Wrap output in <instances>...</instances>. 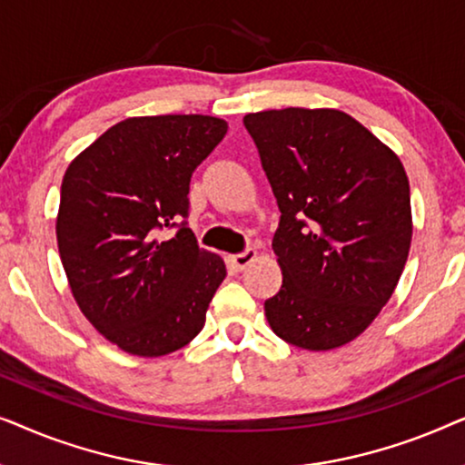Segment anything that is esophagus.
I'll return each instance as SVG.
<instances>
[{"label":"esophagus","mask_w":465,"mask_h":465,"mask_svg":"<svg viewBox=\"0 0 465 465\" xmlns=\"http://www.w3.org/2000/svg\"><path fill=\"white\" fill-rule=\"evenodd\" d=\"M256 250H245L243 253H234V256H231L228 260H231V264L234 266L237 271H243L245 266H250L253 260H256Z\"/></svg>","instance_id":"obj_1"}]
</instances>
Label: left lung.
<instances>
[{
	"label": "left lung",
	"instance_id": "1",
	"mask_svg": "<svg viewBox=\"0 0 465 465\" xmlns=\"http://www.w3.org/2000/svg\"><path fill=\"white\" fill-rule=\"evenodd\" d=\"M282 220L272 252L283 283L264 302L279 339L330 351L390 301L412 239L409 177L396 152L332 107L243 118Z\"/></svg>",
	"mask_w": 465,
	"mask_h": 465
}]
</instances>
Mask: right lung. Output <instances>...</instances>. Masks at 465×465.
<instances>
[{"mask_svg": "<svg viewBox=\"0 0 465 465\" xmlns=\"http://www.w3.org/2000/svg\"><path fill=\"white\" fill-rule=\"evenodd\" d=\"M228 123L203 114L133 116L69 163L56 243L74 301L99 334L139 358L186 347L226 277L186 226L194 169ZM177 227L171 238L166 231Z\"/></svg>", "mask_w": 465, "mask_h": 465, "instance_id": "1", "label": "right lung"}]
</instances>
